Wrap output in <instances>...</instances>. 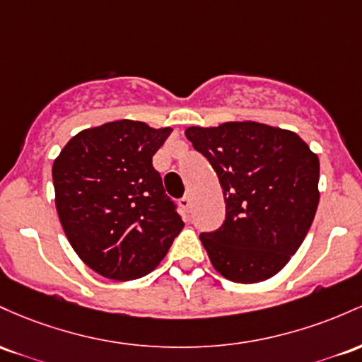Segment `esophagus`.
<instances>
[{
	"mask_svg": "<svg viewBox=\"0 0 362 362\" xmlns=\"http://www.w3.org/2000/svg\"><path fill=\"white\" fill-rule=\"evenodd\" d=\"M180 205L186 210V212H188V210L192 209V198H189L188 194H186V197H182L181 200H180Z\"/></svg>",
	"mask_w": 362,
	"mask_h": 362,
	"instance_id": "34e87169",
	"label": "esophagus"
}]
</instances>
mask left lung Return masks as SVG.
<instances>
[{
  "instance_id": "left-lung-1",
  "label": "left lung",
  "mask_w": 362,
  "mask_h": 362,
  "mask_svg": "<svg viewBox=\"0 0 362 362\" xmlns=\"http://www.w3.org/2000/svg\"><path fill=\"white\" fill-rule=\"evenodd\" d=\"M206 157L226 221L200 241L214 269L239 284L274 277L299 250L318 209L320 160L294 132L255 121L185 132Z\"/></svg>"
}]
</instances>
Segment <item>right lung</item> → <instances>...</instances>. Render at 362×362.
<instances>
[{"label": "right lung", "mask_w": 362, "mask_h": 362, "mask_svg": "<svg viewBox=\"0 0 362 362\" xmlns=\"http://www.w3.org/2000/svg\"><path fill=\"white\" fill-rule=\"evenodd\" d=\"M173 129L119 119L80 132L52 164L56 210L87 267L112 280L140 279L185 227L152 157Z\"/></svg>", "instance_id": "obj_1"}]
</instances>
